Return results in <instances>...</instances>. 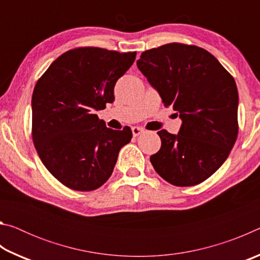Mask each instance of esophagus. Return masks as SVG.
I'll use <instances>...</instances> for the list:
<instances>
[{
    "instance_id": "1",
    "label": "esophagus",
    "mask_w": 260,
    "mask_h": 260,
    "mask_svg": "<svg viewBox=\"0 0 260 260\" xmlns=\"http://www.w3.org/2000/svg\"><path fill=\"white\" fill-rule=\"evenodd\" d=\"M143 132H144V129L142 128V127L135 126V127H133V128H132V133H133L134 136H139L140 134H142Z\"/></svg>"
}]
</instances>
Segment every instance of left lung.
<instances>
[{"label":"left lung","mask_w":260,"mask_h":260,"mask_svg":"<svg viewBox=\"0 0 260 260\" xmlns=\"http://www.w3.org/2000/svg\"><path fill=\"white\" fill-rule=\"evenodd\" d=\"M136 65L182 120L177 135L157 132L161 147L150 157L153 169L173 186L203 182L227 159L239 133L234 78L203 48L177 42L142 52Z\"/></svg>","instance_id":"8db88e82"}]
</instances>
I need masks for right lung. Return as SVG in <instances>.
<instances>
[{
  "label": "right lung",
  "instance_id": "obj_1",
  "mask_svg": "<svg viewBox=\"0 0 260 260\" xmlns=\"http://www.w3.org/2000/svg\"><path fill=\"white\" fill-rule=\"evenodd\" d=\"M136 52L82 47L52 61L32 95V138L43 165L64 186L90 191L111 177L132 131L108 128L95 111L114 101Z\"/></svg>",
  "mask_w": 260,
  "mask_h": 260
}]
</instances>
